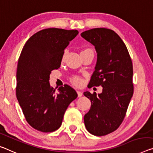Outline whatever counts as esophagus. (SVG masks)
Here are the masks:
<instances>
[{"label":"esophagus","instance_id":"obj_1","mask_svg":"<svg viewBox=\"0 0 153 153\" xmlns=\"http://www.w3.org/2000/svg\"><path fill=\"white\" fill-rule=\"evenodd\" d=\"M76 92H77V94H78V97H79H79H81L82 95H83V93H82L81 91H77Z\"/></svg>","mask_w":153,"mask_h":153}]
</instances>
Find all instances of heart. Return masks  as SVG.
<instances>
[{"mask_svg":"<svg viewBox=\"0 0 153 153\" xmlns=\"http://www.w3.org/2000/svg\"><path fill=\"white\" fill-rule=\"evenodd\" d=\"M91 51L90 49H85V50H83V51H81V53H83V52H86V51ZM65 53H64L62 55V62H63L65 59ZM70 81H71V83L74 85H76V86H79L81 85V83H82V81L81 78H79V77L78 76H73L72 77L71 79H70Z\"/></svg>","mask_w":153,"mask_h":153,"instance_id":"heart-1","label":"heart"}]
</instances>
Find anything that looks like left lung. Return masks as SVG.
Returning a JSON list of instances; mask_svg holds the SVG:
<instances>
[{
	"mask_svg": "<svg viewBox=\"0 0 153 153\" xmlns=\"http://www.w3.org/2000/svg\"><path fill=\"white\" fill-rule=\"evenodd\" d=\"M82 37L95 46L97 62L90 88L102 87V91L84 92L90 98V111L85 126L91 134L107 135L119 127L125 117L133 94V63L127 48L116 33L105 28L85 30Z\"/></svg>",
	"mask_w": 153,
	"mask_h": 153,
	"instance_id": "obj_1",
	"label": "left lung"
}]
</instances>
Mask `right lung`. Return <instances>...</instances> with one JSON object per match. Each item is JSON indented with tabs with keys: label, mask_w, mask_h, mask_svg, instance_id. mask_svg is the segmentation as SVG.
<instances>
[{
	"label": "right lung",
	"mask_w": 153,
	"mask_h": 153,
	"mask_svg": "<svg viewBox=\"0 0 153 153\" xmlns=\"http://www.w3.org/2000/svg\"><path fill=\"white\" fill-rule=\"evenodd\" d=\"M78 33L77 30L57 28L41 30L28 39L21 52L16 97L26 120L41 132L59 128L65 110L78 96L68 85L56 93L49 83L51 71L60 67L65 48Z\"/></svg>",
	"instance_id": "right-lung-1"
}]
</instances>
